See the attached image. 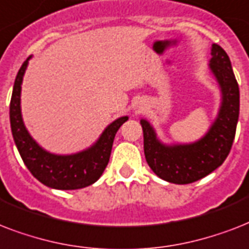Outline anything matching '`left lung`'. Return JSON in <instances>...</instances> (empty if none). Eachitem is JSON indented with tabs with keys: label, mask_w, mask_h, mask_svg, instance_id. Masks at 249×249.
<instances>
[{
	"label": "left lung",
	"mask_w": 249,
	"mask_h": 249,
	"mask_svg": "<svg viewBox=\"0 0 249 249\" xmlns=\"http://www.w3.org/2000/svg\"><path fill=\"white\" fill-rule=\"evenodd\" d=\"M211 70L222 90V106L212 128L200 141L173 147L164 146L156 140L151 125L141 120L146 161L164 181L178 185L199 181L224 163L231 150L239 117V86L230 58L217 44L212 45Z\"/></svg>",
	"instance_id": "8db88e82"
}]
</instances>
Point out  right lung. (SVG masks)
I'll return each mask as SVG.
<instances>
[{"instance_id": "right-lung-1", "label": "right lung", "mask_w": 249, "mask_h": 249, "mask_svg": "<svg viewBox=\"0 0 249 249\" xmlns=\"http://www.w3.org/2000/svg\"><path fill=\"white\" fill-rule=\"evenodd\" d=\"M28 59L21 64L18 72L10 101L11 132L21 159L33 177L53 189L76 190L91 185L98 181L108 164L115 134L128 120V116L120 117L108 125L97 143L86 151L67 156L49 154L32 140L21 119L20 85Z\"/></svg>"}]
</instances>
